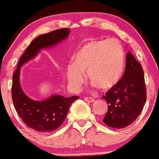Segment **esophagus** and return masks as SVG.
<instances>
[{
	"label": "esophagus",
	"mask_w": 159,
	"mask_h": 159,
	"mask_svg": "<svg viewBox=\"0 0 159 159\" xmlns=\"http://www.w3.org/2000/svg\"><path fill=\"white\" fill-rule=\"evenodd\" d=\"M84 100H85L86 102H88V103H93V102L95 101L94 99H93V98H91V97H84Z\"/></svg>",
	"instance_id": "obj_1"
}]
</instances>
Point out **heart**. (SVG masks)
Here are the masks:
<instances>
[{
    "instance_id": "heart-1",
    "label": "heart",
    "mask_w": 159,
    "mask_h": 159,
    "mask_svg": "<svg viewBox=\"0 0 159 159\" xmlns=\"http://www.w3.org/2000/svg\"><path fill=\"white\" fill-rule=\"evenodd\" d=\"M125 69V55L118 41L90 40L84 43L66 66V78L70 87L78 89L84 82V75L94 85L109 90L118 84Z\"/></svg>"
}]
</instances>
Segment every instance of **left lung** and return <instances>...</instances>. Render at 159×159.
Segmentation results:
<instances>
[{
	"mask_svg": "<svg viewBox=\"0 0 159 159\" xmlns=\"http://www.w3.org/2000/svg\"><path fill=\"white\" fill-rule=\"evenodd\" d=\"M103 99L108 104L103 122L111 128L128 126L141 113L147 99L143 70L131 52L126 54L122 78L107 92Z\"/></svg>",
	"mask_w": 159,
	"mask_h": 159,
	"instance_id": "obj_1",
	"label": "left lung"
}]
</instances>
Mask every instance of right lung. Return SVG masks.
Returning <instances> with one entry per match:
<instances>
[{"label": "right lung", "mask_w": 159, "mask_h": 159, "mask_svg": "<svg viewBox=\"0 0 159 159\" xmlns=\"http://www.w3.org/2000/svg\"><path fill=\"white\" fill-rule=\"evenodd\" d=\"M70 29H59L38 36L30 44L19 59L17 69L12 77L11 96L17 114L23 122L35 131L45 133L57 129L64 121L70 105L78 96L64 97L52 95L43 100H34L23 92L20 84L21 67L34 59L43 49L52 48L65 41L70 34Z\"/></svg>", "instance_id": "right-lung-1"}]
</instances>
